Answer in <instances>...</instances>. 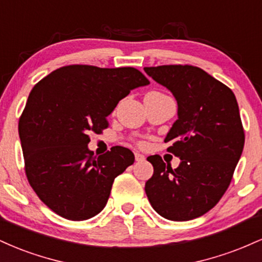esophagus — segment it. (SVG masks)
Instances as JSON below:
<instances>
[{
	"label": "esophagus",
	"instance_id": "34e87169",
	"mask_svg": "<svg viewBox=\"0 0 262 262\" xmlns=\"http://www.w3.org/2000/svg\"><path fill=\"white\" fill-rule=\"evenodd\" d=\"M134 156H135V160L137 161H143L144 159H145V156H144L143 154H140V152H134Z\"/></svg>",
	"mask_w": 262,
	"mask_h": 262
}]
</instances>
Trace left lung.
Instances as JSON below:
<instances>
[{"mask_svg":"<svg viewBox=\"0 0 262 262\" xmlns=\"http://www.w3.org/2000/svg\"><path fill=\"white\" fill-rule=\"evenodd\" d=\"M144 70L175 96L179 119L165 143H171L167 151L181 159L172 169L160 155L149 156L154 173L145 183L146 196L161 217L191 221L221 201L242 156L245 134L235 95L197 66Z\"/></svg>","mask_w":262,"mask_h":262,"instance_id":"obj_1","label":"left lung"}]
</instances>
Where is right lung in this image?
Listing matches in <instances>:
<instances>
[{"label": "right lung", "mask_w": 262, "mask_h": 262, "mask_svg": "<svg viewBox=\"0 0 262 262\" xmlns=\"http://www.w3.org/2000/svg\"><path fill=\"white\" fill-rule=\"evenodd\" d=\"M148 83L134 68L68 65L33 87L18 123L26 176L60 217L86 221L104 208L114 179L133 165L134 154L113 146L93 156L90 134L108 128L118 102Z\"/></svg>", "instance_id": "1"}]
</instances>
